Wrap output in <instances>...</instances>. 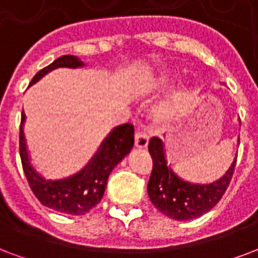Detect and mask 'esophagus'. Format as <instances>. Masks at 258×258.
<instances>
[{
    "label": "esophagus",
    "instance_id": "1",
    "mask_svg": "<svg viewBox=\"0 0 258 258\" xmlns=\"http://www.w3.org/2000/svg\"><path fill=\"white\" fill-rule=\"evenodd\" d=\"M135 145L137 148H145L148 145V135L144 133V132H136L135 135Z\"/></svg>",
    "mask_w": 258,
    "mask_h": 258
}]
</instances>
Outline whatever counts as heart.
<instances>
[{
	"instance_id": "heart-1",
	"label": "heart",
	"mask_w": 258,
	"mask_h": 258,
	"mask_svg": "<svg viewBox=\"0 0 258 258\" xmlns=\"http://www.w3.org/2000/svg\"><path fill=\"white\" fill-rule=\"evenodd\" d=\"M164 115V111H160V117H163Z\"/></svg>"
}]
</instances>
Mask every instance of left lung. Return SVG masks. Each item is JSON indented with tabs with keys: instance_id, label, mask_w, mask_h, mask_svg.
Segmentation results:
<instances>
[{
	"instance_id": "8db88e82",
	"label": "left lung",
	"mask_w": 258,
	"mask_h": 258,
	"mask_svg": "<svg viewBox=\"0 0 258 258\" xmlns=\"http://www.w3.org/2000/svg\"><path fill=\"white\" fill-rule=\"evenodd\" d=\"M152 158V173L148 182V196L162 214L174 220H190L207 214L218 204L231 181L237 158L227 173L211 183H191L183 181L167 166L164 144L152 137L148 144Z\"/></svg>"
}]
</instances>
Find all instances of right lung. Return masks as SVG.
<instances>
[{
    "instance_id": "right-lung-1",
    "label": "right lung",
    "mask_w": 258,
    "mask_h": 258,
    "mask_svg": "<svg viewBox=\"0 0 258 258\" xmlns=\"http://www.w3.org/2000/svg\"><path fill=\"white\" fill-rule=\"evenodd\" d=\"M84 67L79 57L62 55L53 63L43 68L34 76L30 85L39 81L48 72L57 68ZM26 114L21 113L20 123V158L23 170L31 190L43 205L68 215H84L99 204L106 190L107 179L113 168L125 158L135 144V127L131 123H123L114 127L100 144L98 152L92 156L83 170L63 179H44L31 164L24 136Z\"/></svg>"
}]
</instances>
